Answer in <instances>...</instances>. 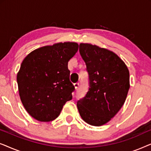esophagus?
I'll return each instance as SVG.
<instances>
[{"instance_id":"34e87169","label":"esophagus","mask_w":151,"mask_h":151,"mask_svg":"<svg viewBox=\"0 0 151 151\" xmlns=\"http://www.w3.org/2000/svg\"><path fill=\"white\" fill-rule=\"evenodd\" d=\"M74 86H75L76 90H78V88H79V86H80V84L78 83V82H76V83L74 84Z\"/></svg>"}]
</instances>
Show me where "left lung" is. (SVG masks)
<instances>
[{
    "label": "left lung",
    "instance_id": "8db88e82",
    "mask_svg": "<svg viewBox=\"0 0 151 151\" xmlns=\"http://www.w3.org/2000/svg\"><path fill=\"white\" fill-rule=\"evenodd\" d=\"M79 51L86 65L89 88L77 107L84 122L99 127L123 106L130 88L129 71L118 55L108 49L80 43Z\"/></svg>",
    "mask_w": 151,
    "mask_h": 151
}]
</instances>
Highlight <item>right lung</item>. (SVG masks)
<instances>
[{"instance_id": "right-lung-1", "label": "right lung", "mask_w": 151, "mask_h": 151, "mask_svg": "<svg viewBox=\"0 0 151 151\" xmlns=\"http://www.w3.org/2000/svg\"><path fill=\"white\" fill-rule=\"evenodd\" d=\"M78 50V43L59 42L24 58L17 74L18 91L24 109L34 119L53 120L72 99L75 87L69 80L68 62Z\"/></svg>"}]
</instances>
